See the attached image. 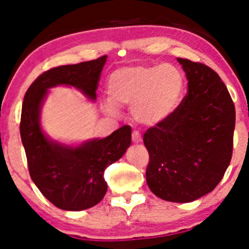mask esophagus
Instances as JSON below:
<instances>
[{"label": "esophagus", "mask_w": 249, "mask_h": 249, "mask_svg": "<svg viewBox=\"0 0 249 249\" xmlns=\"http://www.w3.org/2000/svg\"><path fill=\"white\" fill-rule=\"evenodd\" d=\"M131 139H132V142H134V143L142 142V136H141V134L139 131H137V130H134V131H132Z\"/></svg>", "instance_id": "obj_1"}]
</instances>
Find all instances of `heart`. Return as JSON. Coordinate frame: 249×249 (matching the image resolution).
<instances>
[{"label": "heart", "mask_w": 249, "mask_h": 249, "mask_svg": "<svg viewBox=\"0 0 249 249\" xmlns=\"http://www.w3.org/2000/svg\"><path fill=\"white\" fill-rule=\"evenodd\" d=\"M184 87V79L172 65L122 67L108 79L109 100L115 107H132L134 118L141 124L154 125L176 109ZM108 112L114 107L106 105Z\"/></svg>", "instance_id": "1"}]
</instances>
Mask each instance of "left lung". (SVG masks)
I'll list each match as a JSON object with an SVG mask.
<instances>
[{"label":"left lung","instance_id":"left-lung-1","mask_svg":"<svg viewBox=\"0 0 249 249\" xmlns=\"http://www.w3.org/2000/svg\"><path fill=\"white\" fill-rule=\"evenodd\" d=\"M188 92L171 114L143 135L149 154L145 179L152 193L190 202L212 192L232 157L235 105L220 77L201 62L178 57Z\"/></svg>","mask_w":249,"mask_h":249}]
</instances>
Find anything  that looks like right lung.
Instances as JSON below:
<instances>
[{
  "label": "right lung",
  "mask_w": 249,
  "mask_h": 249,
  "mask_svg": "<svg viewBox=\"0 0 249 249\" xmlns=\"http://www.w3.org/2000/svg\"><path fill=\"white\" fill-rule=\"evenodd\" d=\"M107 55L91 61L57 66L36 78L25 94L20 136L26 153L31 179L56 207L82 211L97 205L107 192L104 172L117 161L131 143V127H119L108 137L80 147L50 142L39 126V108L49 88L72 85L91 100L96 99L100 76Z\"/></svg>",
  "instance_id": "right-lung-1"
}]
</instances>
